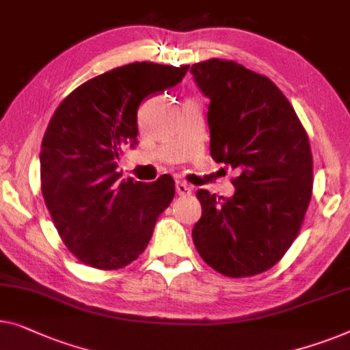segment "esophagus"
Instances as JSON below:
<instances>
[{
	"label": "esophagus",
	"mask_w": 350,
	"mask_h": 350,
	"mask_svg": "<svg viewBox=\"0 0 350 350\" xmlns=\"http://www.w3.org/2000/svg\"><path fill=\"white\" fill-rule=\"evenodd\" d=\"M175 191L178 196H189L192 192V186L187 185L186 181H181V180H176L175 181Z\"/></svg>",
	"instance_id": "obj_1"
}]
</instances>
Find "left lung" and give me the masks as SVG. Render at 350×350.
Instances as JSON below:
<instances>
[{"label": "left lung", "instance_id": "left-lung-1", "mask_svg": "<svg viewBox=\"0 0 350 350\" xmlns=\"http://www.w3.org/2000/svg\"><path fill=\"white\" fill-rule=\"evenodd\" d=\"M191 74L210 99L211 158L240 172L232 197L197 191L202 216L192 240L222 275H257L286 254L301 227L312 191L310 140L265 75L216 58L192 64Z\"/></svg>", "mask_w": 350, "mask_h": 350}]
</instances>
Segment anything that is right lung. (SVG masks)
I'll return each mask as SVG.
<instances>
[{
  "instance_id": "right-lung-1",
  "label": "right lung",
  "mask_w": 350,
  "mask_h": 350,
  "mask_svg": "<svg viewBox=\"0 0 350 350\" xmlns=\"http://www.w3.org/2000/svg\"><path fill=\"white\" fill-rule=\"evenodd\" d=\"M187 66L131 63L75 88L40 145V189L68 250L99 270L123 268L145 251L175 183L120 180L124 146L137 144L142 100L181 82Z\"/></svg>"
}]
</instances>
